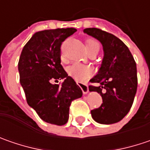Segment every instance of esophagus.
<instances>
[{
  "label": "esophagus",
  "mask_w": 150,
  "mask_h": 150,
  "mask_svg": "<svg viewBox=\"0 0 150 150\" xmlns=\"http://www.w3.org/2000/svg\"><path fill=\"white\" fill-rule=\"evenodd\" d=\"M77 85L81 88L82 91H83L84 94H87L88 92H89V87H88V86H86V84H84V83H82V82L77 81Z\"/></svg>",
  "instance_id": "1"
}]
</instances>
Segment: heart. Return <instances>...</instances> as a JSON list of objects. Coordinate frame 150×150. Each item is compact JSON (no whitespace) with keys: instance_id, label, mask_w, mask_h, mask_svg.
<instances>
[{"instance_id":"b5f03b06","label":"heart","mask_w":150,"mask_h":150,"mask_svg":"<svg viewBox=\"0 0 150 150\" xmlns=\"http://www.w3.org/2000/svg\"><path fill=\"white\" fill-rule=\"evenodd\" d=\"M87 51L93 49H99V43L93 39H88L86 42ZM67 72L71 77L75 78L76 81H83L87 80L91 76L93 70L90 66L83 64L81 63H74L67 68Z\"/></svg>"}]
</instances>
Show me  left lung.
I'll return each instance as SVG.
<instances>
[{"mask_svg": "<svg viewBox=\"0 0 150 150\" xmlns=\"http://www.w3.org/2000/svg\"><path fill=\"white\" fill-rule=\"evenodd\" d=\"M83 32L101 42L104 53L97 74L90 81L98 86H89L90 91L101 95L103 103L91 110V117L101 124L116 123L128 113L133 105L138 86L136 63L118 38L95 28Z\"/></svg>", "mask_w": 150, "mask_h": 150, "instance_id": "left-lung-1", "label": "left lung"}]
</instances>
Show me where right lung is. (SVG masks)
Segmentation results:
<instances>
[{"label":"right lung","mask_w":150,"mask_h":150,"mask_svg":"<svg viewBox=\"0 0 150 150\" xmlns=\"http://www.w3.org/2000/svg\"><path fill=\"white\" fill-rule=\"evenodd\" d=\"M75 28L43 30L34 33L23 47L18 71L27 102L46 122L64 125L71 101L82 96V91L60 64L63 41ZM64 79L61 85L53 80Z\"/></svg>","instance_id":"obj_1"}]
</instances>
